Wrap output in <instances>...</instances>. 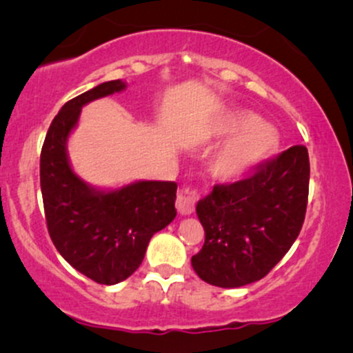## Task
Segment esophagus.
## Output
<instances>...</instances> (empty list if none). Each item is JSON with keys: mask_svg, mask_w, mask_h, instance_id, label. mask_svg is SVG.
I'll list each match as a JSON object with an SVG mask.
<instances>
[{"mask_svg": "<svg viewBox=\"0 0 353 353\" xmlns=\"http://www.w3.org/2000/svg\"><path fill=\"white\" fill-rule=\"evenodd\" d=\"M197 201H199V194H197L196 190L188 188L181 189L179 192H177L176 199L177 212H179L181 216H190V214L194 212V209H196Z\"/></svg>", "mask_w": 353, "mask_h": 353, "instance_id": "34e87169", "label": "esophagus"}]
</instances>
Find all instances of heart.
<instances>
[{
	"label": "heart",
	"instance_id": "obj_1",
	"mask_svg": "<svg viewBox=\"0 0 353 353\" xmlns=\"http://www.w3.org/2000/svg\"><path fill=\"white\" fill-rule=\"evenodd\" d=\"M217 136L232 137L210 159V172L219 181H237L262 165L277 151L279 139L261 116L236 112L219 129Z\"/></svg>",
	"mask_w": 353,
	"mask_h": 353
}]
</instances>
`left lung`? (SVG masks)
Instances as JSON below:
<instances>
[{"label":"left lung","mask_w":353,"mask_h":353,"mask_svg":"<svg viewBox=\"0 0 353 353\" xmlns=\"http://www.w3.org/2000/svg\"><path fill=\"white\" fill-rule=\"evenodd\" d=\"M309 177L307 148L294 145L254 176L214 185L196 205L205 241L190 264L202 281L236 289L265 277L301 232Z\"/></svg>","instance_id":"8db88e82"}]
</instances>
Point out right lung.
<instances>
[{
    "instance_id": "right-lung-1",
    "label": "right lung",
    "mask_w": 353,
    "mask_h": 353,
    "mask_svg": "<svg viewBox=\"0 0 353 353\" xmlns=\"http://www.w3.org/2000/svg\"><path fill=\"white\" fill-rule=\"evenodd\" d=\"M124 81H108L68 101L48 129L39 177L48 232L68 264L91 281L114 285L143 262L149 241L176 217V182L136 181L99 189L72 171L68 139L91 101L123 92Z\"/></svg>"
}]
</instances>
